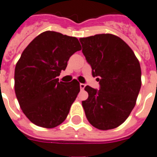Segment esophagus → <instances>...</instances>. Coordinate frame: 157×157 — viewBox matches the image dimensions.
Returning <instances> with one entry per match:
<instances>
[{
    "mask_svg": "<svg viewBox=\"0 0 157 157\" xmlns=\"http://www.w3.org/2000/svg\"><path fill=\"white\" fill-rule=\"evenodd\" d=\"M80 90H84V87H85V84H80Z\"/></svg>",
    "mask_w": 157,
    "mask_h": 157,
    "instance_id": "34e87169",
    "label": "esophagus"
}]
</instances>
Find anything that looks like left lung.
Wrapping results in <instances>:
<instances>
[{
  "label": "left lung",
  "mask_w": 157,
  "mask_h": 157,
  "mask_svg": "<svg viewBox=\"0 0 157 157\" xmlns=\"http://www.w3.org/2000/svg\"><path fill=\"white\" fill-rule=\"evenodd\" d=\"M82 52L98 77L99 90L86 86L82 101L89 123L99 130L117 128L129 117L140 91L141 67L131 48L109 33L80 38Z\"/></svg>",
  "instance_id": "8db88e82"
}]
</instances>
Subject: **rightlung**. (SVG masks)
I'll return each mask as SVG.
<instances>
[{
  "label": "right lung",
  "instance_id": "right-lung-1",
  "mask_svg": "<svg viewBox=\"0 0 157 157\" xmlns=\"http://www.w3.org/2000/svg\"><path fill=\"white\" fill-rule=\"evenodd\" d=\"M81 50L78 39L54 31L35 37L21 55L15 69V91L22 112L39 127L53 128L66 120L80 92L77 80L57 78L70 56Z\"/></svg>",
  "mask_w": 157,
  "mask_h": 157
}]
</instances>
